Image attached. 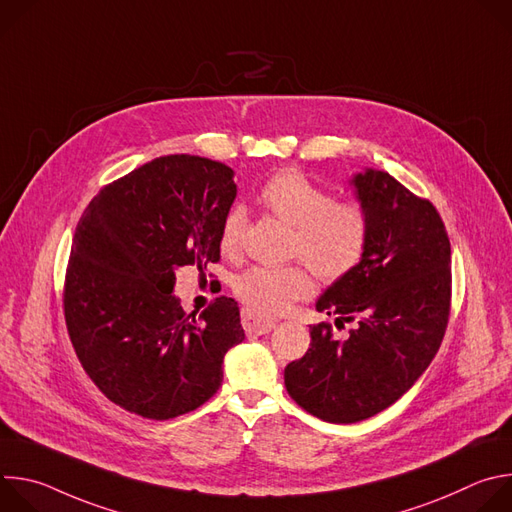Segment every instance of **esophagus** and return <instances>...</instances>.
<instances>
[{"label":"esophagus","mask_w":512,"mask_h":512,"mask_svg":"<svg viewBox=\"0 0 512 512\" xmlns=\"http://www.w3.org/2000/svg\"><path fill=\"white\" fill-rule=\"evenodd\" d=\"M243 318V328L247 334H255V336H261V334H269L273 328H275V320L273 318H267V316H261L253 310H243L241 314Z\"/></svg>","instance_id":"obj_1"}]
</instances>
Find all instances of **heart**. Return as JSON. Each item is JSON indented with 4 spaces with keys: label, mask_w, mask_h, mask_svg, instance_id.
Masks as SVG:
<instances>
[{
    "label": "heart",
    "mask_w": 512,
    "mask_h": 512,
    "mask_svg": "<svg viewBox=\"0 0 512 512\" xmlns=\"http://www.w3.org/2000/svg\"><path fill=\"white\" fill-rule=\"evenodd\" d=\"M259 206L291 227L289 251L300 255L320 279L332 283L346 277L367 251L371 223L358 202L332 200L300 170L273 174L257 192ZM245 212H227L218 235V245L227 257L241 249ZM235 294L253 312L277 314L296 300L312 294L314 277L306 265L291 263L279 267L257 265L235 279Z\"/></svg>",
    "instance_id": "1"
}]
</instances>
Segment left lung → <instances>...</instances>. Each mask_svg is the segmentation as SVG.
<instances>
[{"label":"left lung","mask_w":512,"mask_h":512,"mask_svg":"<svg viewBox=\"0 0 512 512\" xmlns=\"http://www.w3.org/2000/svg\"><path fill=\"white\" fill-rule=\"evenodd\" d=\"M350 186L369 214L367 251L316 310L340 328L356 324L344 340L314 324L308 352L283 373L291 399L330 423L373 417L415 385L442 344L452 296V249L435 206L375 168Z\"/></svg>","instance_id":"left-lung-1"}]
</instances>
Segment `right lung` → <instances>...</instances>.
Segmentation results:
<instances>
[{
	"mask_svg": "<svg viewBox=\"0 0 512 512\" xmlns=\"http://www.w3.org/2000/svg\"><path fill=\"white\" fill-rule=\"evenodd\" d=\"M235 172L200 156H164L105 186L72 241L64 318L87 375L115 405L172 419L223 383L245 340L239 306L221 296L198 318L172 294L176 269L221 259Z\"/></svg>",
	"mask_w": 512,
	"mask_h": 512,
	"instance_id": "add662e5",
	"label": "right lung"
}]
</instances>
